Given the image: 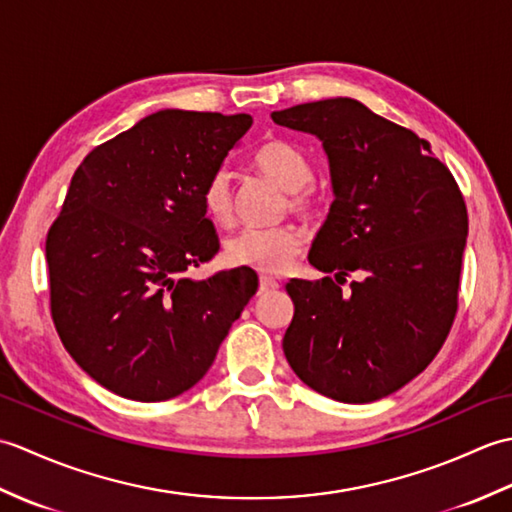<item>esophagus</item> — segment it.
Segmentation results:
<instances>
[{
  "label": "esophagus",
  "instance_id": "esophagus-1",
  "mask_svg": "<svg viewBox=\"0 0 512 512\" xmlns=\"http://www.w3.org/2000/svg\"><path fill=\"white\" fill-rule=\"evenodd\" d=\"M277 288H279V281L275 277H268V275L259 277V292H273Z\"/></svg>",
  "mask_w": 512,
  "mask_h": 512
}]
</instances>
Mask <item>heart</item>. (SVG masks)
I'll use <instances>...</instances> for the list:
<instances>
[{"instance_id": "1", "label": "heart", "mask_w": 512, "mask_h": 512, "mask_svg": "<svg viewBox=\"0 0 512 512\" xmlns=\"http://www.w3.org/2000/svg\"><path fill=\"white\" fill-rule=\"evenodd\" d=\"M253 167L275 182L279 189L292 193L290 206L299 213H312L317 200L306 189L312 182V165L301 149L286 140H270L253 154ZM202 206L209 220L217 226H231L235 220V200L231 176L215 171L202 187ZM303 246V233L297 226L244 228L226 242V259L235 266L281 273Z\"/></svg>"}]
</instances>
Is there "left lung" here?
<instances>
[{
	"label": "left lung",
	"instance_id": "1",
	"mask_svg": "<svg viewBox=\"0 0 512 512\" xmlns=\"http://www.w3.org/2000/svg\"><path fill=\"white\" fill-rule=\"evenodd\" d=\"M321 140L334 202L308 262L290 279L284 354L303 383L339 402H374L427 367L458 310L469 215L427 140L336 96L273 112ZM350 274L355 281L342 288Z\"/></svg>",
	"mask_w": 512,
	"mask_h": 512
}]
</instances>
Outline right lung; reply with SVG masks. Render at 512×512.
Instances as JSON below:
<instances>
[{
	"label": "right lung",
	"instance_id": "add662e5",
	"mask_svg": "<svg viewBox=\"0 0 512 512\" xmlns=\"http://www.w3.org/2000/svg\"><path fill=\"white\" fill-rule=\"evenodd\" d=\"M250 125L248 114L160 110L74 171L46 239L52 321L76 365L118 396L191 389L255 295L250 268L189 277L220 248L204 182Z\"/></svg>",
	"mask_w": 512,
	"mask_h": 512
}]
</instances>
